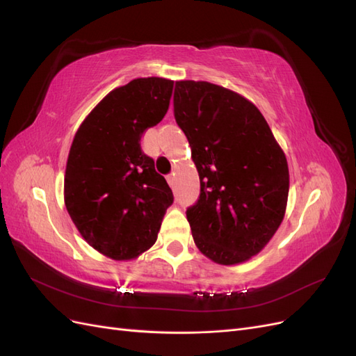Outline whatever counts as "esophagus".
Here are the masks:
<instances>
[{
    "mask_svg": "<svg viewBox=\"0 0 356 356\" xmlns=\"http://www.w3.org/2000/svg\"><path fill=\"white\" fill-rule=\"evenodd\" d=\"M168 182H169L170 187L175 186V174H169L168 175Z\"/></svg>",
    "mask_w": 356,
    "mask_h": 356,
    "instance_id": "34e87169",
    "label": "esophagus"
}]
</instances>
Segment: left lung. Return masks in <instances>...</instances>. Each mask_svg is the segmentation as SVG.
Masks as SVG:
<instances>
[{
  "instance_id": "1",
  "label": "left lung",
  "mask_w": 356,
  "mask_h": 356,
  "mask_svg": "<svg viewBox=\"0 0 356 356\" xmlns=\"http://www.w3.org/2000/svg\"><path fill=\"white\" fill-rule=\"evenodd\" d=\"M174 114L200 178V196L187 209L196 246L218 264L250 260L284 220L289 172L282 148L252 102L217 84L177 81Z\"/></svg>"
}]
</instances>
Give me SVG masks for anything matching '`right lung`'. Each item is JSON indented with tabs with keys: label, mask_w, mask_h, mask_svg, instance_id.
I'll list each match as a JSON object with an SVG mask.
<instances>
[{
	"label": "right lung",
	"mask_w": 356,
	"mask_h": 356,
	"mask_svg": "<svg viewBox=\"0 0 356 356\" xmlns=\"http://www.w3.org/2000/svg\"><path fill=\"white\" fill-rule=\"evenodd\" d=\"M174 81L135 79L111 90L84 118L68 154L63 197L75 227L113 260H132L157 241L174 202L143 134L161 122Z\"/></svg>",
	"instance_id": "obj_1"
}]
</instances>
